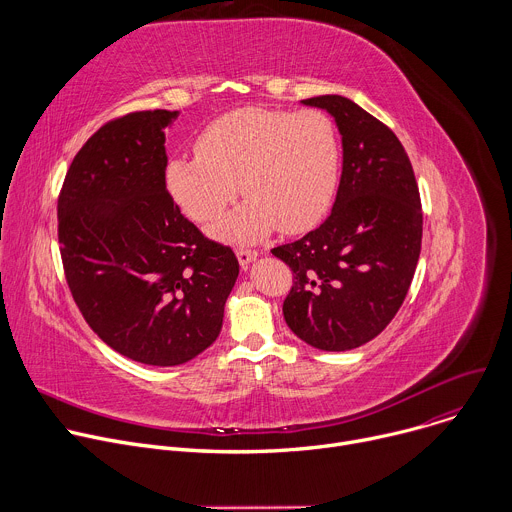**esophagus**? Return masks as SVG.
I'll return each mask as SVG.
<instances>
[{
    "label": "esophagus",
    "instance_id": "34e87169",
    "mask_svg": "<svg viewBox=\"0 0 512 512\" xmlns=\"http://www.w3.org/2000/svg\"><path fill=\"white\" fill-rule=\"evenodd\" d=\"M259 257V253L257 251H253V249H237V259H239V263L243 265V267H247L251 261H255Z\"/></svg>",
    "mask_w": 512,
    "mask_h": 512
}]
</instances>
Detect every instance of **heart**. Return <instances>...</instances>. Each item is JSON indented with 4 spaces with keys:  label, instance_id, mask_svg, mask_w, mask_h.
Here are the masks:
<instances>
[{
    "label": "heart",
    "instance_id": "heart-1",
    "mask_svg": "<svg viewBox=\"0 0 512 512\" xmlns=\"http://www.w3.org/2000/svg\"><path fill=\"white\" fill-rule=\"evenodd\" d=\"M338 168L336 129L324 113L243 107L200 133L196 156H172L164 184L198 223L221 216L241 186L247 200L212 235L253 243L275 227L283 233L312 229L332 202Z\"/></svg>",
    "mask_w": 512,
    "mask_h": 512
}]
</instances>
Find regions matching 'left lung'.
Segmentation results:
<instances>
[{
    "label": "left lung",
    "mask_w": 512,
    "mask_h": 512,
    "mask_svg": "<svg viewBox=\"0 0 512 512\" xmlns=\"http://www.w3.org/2000/svg\"><path fill=\"white\" fill-rule=\"evenodd\" d=\"M302 103L334 117L342 176L326 221L271 253L294 271L283 302L289 330L314 348L342 352L379 336L399 312L421 251V200L387 125L340 95Z\"/></svg>",
    "instance_id": "1"
}]
</instances>
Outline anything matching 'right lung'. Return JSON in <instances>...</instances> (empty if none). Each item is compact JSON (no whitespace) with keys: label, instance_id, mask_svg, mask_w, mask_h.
Instances as JSON below:
<instances>
[{"label":"right lung","instance_id":"obj_1","mask_svg":"<svg viewBox=\"0 0 512 512\" xmlns=\"http://www.w3.org/2000/svg\"><path fill=\"white\" fill-rule=\"evenodd\" d=\"M178 111L105 123L72 160L58 198L68 287L119 354L176 367L221 334L239 275L231 247L208 241L166 190V129Z\"/></svg>","mask_w":512,"mask_h":512}]
</instances>
